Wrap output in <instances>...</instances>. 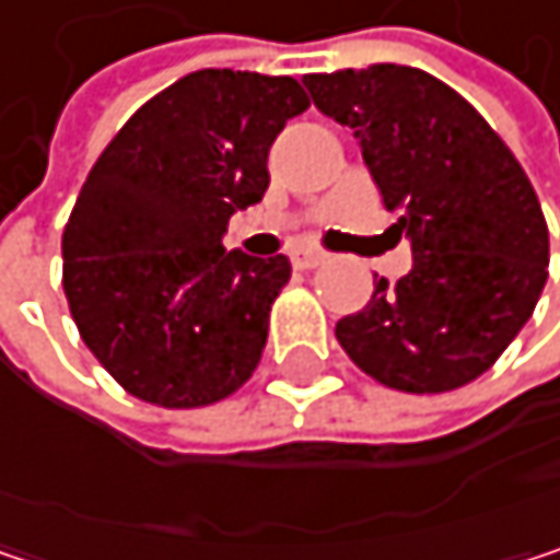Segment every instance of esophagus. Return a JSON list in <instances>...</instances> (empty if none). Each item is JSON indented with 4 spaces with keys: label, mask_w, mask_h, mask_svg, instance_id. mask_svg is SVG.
<instances>
[{
    "label": "esophagus",
    "mask_w": 560,
    "mask_h": 560,
    "mask_svg": "<svg viewBox=\"0 0 560 560\" xmlns=\"http://www.w3.org/2000/svg\"><path fill=\"white\" fill-rule=\"evenodd\" d=\"M291 262L294 269H317L327 262V253H317V249H294L291 253Z\"/></svg>",
    "instance_id": "34e87169"
}]
</instances>
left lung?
Here are the masks:
<instances>
[{
  "mask_svg": "<svg viewBox=\"0 0 560 560\" xmlns=\"http://www.w3.org/2000/svg\"><path fill=\"white\" fill-rule=\"evenodd\" d=\"M304 86L360 139L415 259L337 320L340 347L389 389L474 383L525 327L548 279V223L532 180L490 122L418 67L307 73Z\"/></svg>",
  "mask_w": 560,
  "mask_h": 560,
  "instance_id": "obj_1",
  "label": "left lung"
}]
</instances>
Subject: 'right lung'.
I'll use <instances>...</instances> for the list:
<instances>
[{
    "instance_id": "add662e5",
    "label": "right lung",
    "mask_w": 560,
    "mask_h": 560,
    "mask_svg": "<svg viewBox=\"0 0 560 560\" xmlns=\"http://www.w3.org/2000/svg\"><path fill=\"white\" fill-rule=\"evenodd\" d=\"M311 106L291 77L197 70L139 106L90 168L63 226V294L103 370L142 401L200 408L259 366L284 256L226 253L269 187V149Z\"/></svg>"
}]
</instances>
